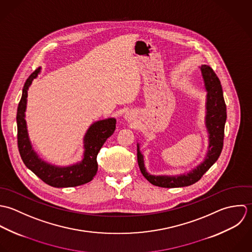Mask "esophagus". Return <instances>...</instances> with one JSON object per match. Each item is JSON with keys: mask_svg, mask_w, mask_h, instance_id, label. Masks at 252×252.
I'll use <instances>...</instances> for the list:
<instances>
[{"mask_svg": "<svg viewBox=\"0 0 252 252\" xmlns=\"http://www.w3.org/2000/svg\"><path fill=\"white\" fill-rule=\"evenodd\" d=\"M134 118H135L134 113H133V112H131V111L126 112V115H125V119H126L127 122H131V121H133V120H134Z\"/></svg>", "mask_w": 252, "mask_h": 252, "instance_id": "34e87169", "label": "esophagus"}]
</instances>
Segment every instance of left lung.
Segmentation results:
<instances>
[{
  "mask_svg": "<svg viewBox=\"0 0 252 252\" xmlns=\"http://www.w3.org/2000/svg\"><path fill=\"white\" fill-rule=\"evenodd\" d=\"M201 77L206 92L204 125L208 137L207 151L203 160L195 168L177 175H153L145 166L144 156L137 143V161L143 176L155 186L162 188H177L190 186L199 181L201 176L218 159L224 140V127L227 119L226 104L223 97L220 81L214 71L207 65H201Z\"/></svg>",
  "mask_w": 252,
  "mask_h": 252,
  "instance_id": "1",
  "label": "left lung"
}]
</instances>
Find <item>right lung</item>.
<instances>
[{
	"mask_svg": "<svg viewBox=\"0 0 252 252\" xmlns=\"http://www.w3.org/2000/svg\"><path fill=\"white\" fill-rule=\"evenodd\" d=\"M41 73V67L33 72L26 80L22 96L17 108V143L20 157L24 164L48 185L56 188L76 187L94 179L97 172V154L115 131L116 119L108 118L94 122L90 126L84 136V154L81 161L70 165H55L46 161L34 150L29 138L25 112L28 91L34 79Z\"/></svg>",
	"mask_w": 252,
	"mask_h": 252,
	"instance_id": "obj_1",
	"label": "right lung"
}]
</instances>
